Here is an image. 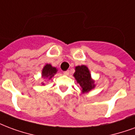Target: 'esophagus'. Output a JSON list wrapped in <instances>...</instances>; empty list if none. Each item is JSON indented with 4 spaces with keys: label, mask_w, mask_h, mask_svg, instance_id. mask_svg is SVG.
<instances>
[{
    "label": "esophagus",
    "mask_w": 135,
    "mask_h": 135,
    "mask_svg": "<svg viewBox=\"0 0 135 135\" xmlns=\"http://www.w3.org/2000/svg\"><path fill=\"white\" fill-rule=\"evenodd\" d=\"M64 74L65 75H69V70L66 71H64Z\"/></svg>",
    "instance_id": "esophagus-1"
}]
</instances>
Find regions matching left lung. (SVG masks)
<instances>
[{"label": "left lung", "instance_id": "obj_1", "mask_svg": "<svg viewBox=\"0 0 135 135\" xmlns=\"http://www.w3.org/2000/svg\"><path fill=\"white\" fill-rule=\"evenodd\" d=\"M74 76L78 84L81 86L82 93L89 92L95 87L94 81L91 79L89 70L87 66L84 65L76 66Z\"/></svg>", "mask_w": 135, "mask_h": 135}]
</instances>
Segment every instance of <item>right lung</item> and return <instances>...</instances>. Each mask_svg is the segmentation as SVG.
I'll list each match as a JSON object with an SVG mask.
<instances>
[{
  "label": "right lung",
  "mask_w": 135,
  "mask_h": 135,
  "mask_svg": "<svg viewBox=\"0 0 135 135\" xmlns=\"http://www.w3.org/2000/svg\"><path fill=\"white\" fill-rule=\"evenodd\" d=\"M57 72V69L56 68L53 67L51 64H46L44 66V67L42 70V77L44 79H51L56 74ZM43 85L44 84H42Z\"/></svg>",
  "instance_id": "1"
}]
</instances>
